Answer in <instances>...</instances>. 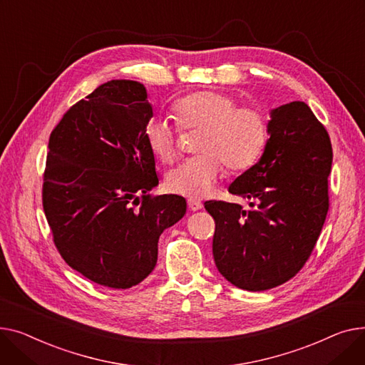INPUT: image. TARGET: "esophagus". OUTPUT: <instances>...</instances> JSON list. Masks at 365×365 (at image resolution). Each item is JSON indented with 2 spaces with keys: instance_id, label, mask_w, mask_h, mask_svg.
Wrapping results in <instances>:
<instances>
[{
  "instance_id": "1",
  "label": "esophagus",
  "mask_w": 365,
  "mask_h": 365,
  "mask_svg": "<svg viewBox=\"0 0 365 365\" xmlns=\"http://www.w3.org/2000/svg\"><path fill=\"white\" fill-rule=\"evenodd\" d=\"M188 207L191 210H199V209L203 207V205H202V202H199L196 199H188Z\"/></svg>"
}]
</instances>
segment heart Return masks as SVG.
<instances>
[{"instance_id": "heart-1", "label": "heart", "mask_w": 365, "mask_h": 365, "mask_svg": "<svg viewBox=\"0 0 365 365\" xmlns=\"http://www.w3.org/2000/svg\"><path fill=\"white\" fill-rule=\"evenodd\" d=\"M181 131H200L196 152L200 153L170 169L166 188L174 195L200 199L212 191L222 174L249 169L267 144L268 122L255 106H237L234 97L218 91H195L177 98L170 106ZM144 140L152 155L165 165L178 155L177 128L165 118L150 119Z\"/></svg>"}]
</instances>
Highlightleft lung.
Returning a JSON list of instances; mask_svg holds the SVG:
<instances>
[{"label":"left lung","mask_w":365,"mask_h":365,"mask_svg":"<svg viewBox=\"0 0 365 365\" xmlns=\"http://www.w3.org/2000/svg\"><path fill=\"white\" fill-rule=\"evenodd\" d=\"M261 160L228 191L250 200H207L215 221L212 252L235 287L262 292L293 278L309 259L329 212L333 150L329 133L304 101L271 112Z\"/></svg>","instance_id":"1"}]
</instances>
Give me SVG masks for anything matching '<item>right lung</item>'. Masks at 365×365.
Segmentation results:
<instances>
[{
	"label": "right lung",
	"mask_w": 365,
	"mask_h": 365,
	"mask_svg": "<svg viewBox=\"0 0 365 365\" xmlns=\"http://www.w3.org/2000/svg\"><path fill=\"white\" fill-rule=\"evenodd\" d=\"M153 116L144 85L109 81L75 103L51 131L42 207L71 268L112 289L141 283L158 262L163 230L185 199L152 196L155 156L144 140Z\"/></svg>",
	"instance_id": "obj_1"
}]
</instances>
